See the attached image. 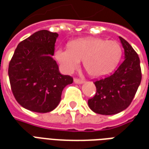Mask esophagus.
Wrapping results in <instances>:
<instances>
[{"label":"esophagus","mask_w":149,"mask_h":149,"mask_svg":"<svg viewBox=\"0 0 149 149\" xmlns=\"http://www.w3.org/2000/svg\"><path fill=\"white\" fill-rule=\"evenodd\" d=\"M74 82L76 84H82L84 83V79H78V78H74Z\"/></svg>","instance_id":"esophagus-1"}]
</instances>
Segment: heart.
Listing matches in <instances>:
<instances>
[{
  "instance_id": "obj_1",
  "label": "heart",
  "mask_w": 149,
  "mask_h": 149,
  "mask_svg": "<svg viewBox=\"0 0 149 149\" xmlns=\"http://www.w3.org/2000/svg\"><path fill=\"white\" fill-rule=\"evenodd\" d=\"M68 50L60 49L56 58L68 72L77 68L80 61L88 74L93 77H101L110 72L121 58L122 50L115 40L88 37L69 43Z\"/></svg>"
}]
</instances>
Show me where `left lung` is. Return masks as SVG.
I'll list each match as a JSON object with an SVG mask.
<instances>
[{"label":"left lung","mask_w":149,"mask_h":149,"mask_svg":"<svg viewBox=\"0 0 149 149\" xmlns=\"http://www.w3.org/2000/svg\"><path fill=\"white\" fill-rule=\"evenodd\" d=\"M125 49V60L113 73L96 81L97 93L88 101L94 112L113 115L126 109L133 100L141 84L140 58L128 41L119 37Z\"/></svg>","instance_id":"obj_1"}]
</instances>
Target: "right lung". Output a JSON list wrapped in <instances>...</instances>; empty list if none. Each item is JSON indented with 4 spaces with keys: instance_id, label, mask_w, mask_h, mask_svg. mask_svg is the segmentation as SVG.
<instances>
[{
    "instance_id": "1",
    "label": "right lung",
    "mask_w": 149,
    "mask_h": 149,
    "mask_svg": "<svg viewBox=\"0 0 149 149\" xmlns=\"http://www.w3.org/2000/svg\"><path fill=\"white\" fill-rule=\"evenodd\" d=\"M56 33L40 30L19 45L8 65V77L15 99L21 106L36 112L55 109L64 88L73 79L59 72L54 54Z\"/></svg>"
}]
</instances>
